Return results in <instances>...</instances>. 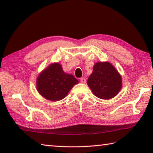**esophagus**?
I'll return each mask as SVG.
<instances>
[{"mask_svg": "<svg viewBox=\"0 0 153 153\" xmlns=\"http://www.w3.org/2000/svg\"><path fill=\"white\" fill-rule=\"evenodd\" d=\"M80 82L83 83V84H85V83L86 82V80L84 78V77H82V78H80Z\"/></svg>", "mask_w": 153, "mask_h": 153, "instance_id": "34e87169", "label": "esophagus"}]
</instances>
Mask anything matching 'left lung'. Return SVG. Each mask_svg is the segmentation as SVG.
Listing matches in <instances>:
<instances>
[{"label": "left lung", "mask_w": 153, "mask_h": 153, "mask_svg": "<svg viewBox=\"0 0 153 153\" xmlns=\"http://www.w3.org/2000/svg\"><path fill=\"white\" fill-rule=\"evenodd\" d=\"M87 83L96 97L105 100L115 97L122 87L121 75L108 62L95 63Z\"/></svg>", "instance_id": "obj_1"}]
</instances>
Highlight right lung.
<instances>
[{
	"instance_id": "obj_1",
	"label": "right lung",
	"mask_w": 153,
	"mask_h": 153,
	"mask_svg": "<svg viewBox=\"0 0 153 153\" xmlns=\"http://www.w3.org/2000/svg\"><path fill=\"white\" fill-rule=\"evenodd\" d=\"M78 83L76 77L65 73L61 64H51L40 74L36 81L38 92L44 98L51 101L62 100L74 85Z\"/></svg>"
}]
</instances>
